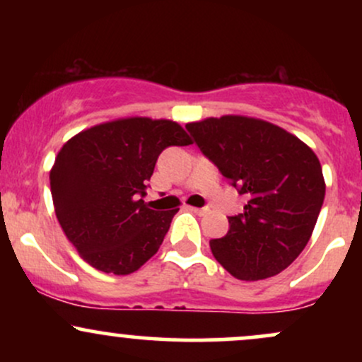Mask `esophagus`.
I'll return each instance as SVG.
<instances>
[{"label":"esophagus","instance_id":"obj_1","mask_svg":"<svg viewBox=\"0 0 362 362\" xmlns=\"http://www.w3.org/2000/svg\"><path fill=\"white\" fill-rule=\"evenodd\" d=\"M189 209L192 211V213H195V214H206L207 213L206 207H192V206H189Z\"/></svg>","mask_w":362,"mask_h":362}]
</instances>
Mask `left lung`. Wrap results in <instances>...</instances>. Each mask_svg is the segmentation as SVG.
Returning a JSON list of instances; mask_svg holds the SVG:
<instances>
[{"label":"left lung","mask_w":362,"mask_h":362,"mask_svg":"<svg viewBox=\"0 0 362 362\" xmlns=\"http://www.w3.org/2000/svg\"><path fill=\"white\" fill-rule=\"evenodd\" d=\"M201 151L247 199L230 230L211 240L214 259L240 281L272 277L310 242L325 180L308 144L267 120L247 115L187 124Z\"/></svg>","instance_id":"left-lung-1"}]
</instances>
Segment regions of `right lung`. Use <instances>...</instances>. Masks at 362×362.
Returning <instances> with one entry per match:
<instances>
[{"mask_svg":"<svg viewBox=\"0 0 362 362\" xmlns=\"http://www.w3.org/2000/svg\"><path fill=\"white\" fill-rule=\"evenodd\" d=\"M187 144L180 124L149 117L97 124L62 144L49 173L54 211L83 260L127 276L155 255L178 209H151L146 182L165 148Z\"/></svg>","mask_w":362,"mask_h":362,"instance_id":"add662e5","label":"right lung"}]
</instances>
